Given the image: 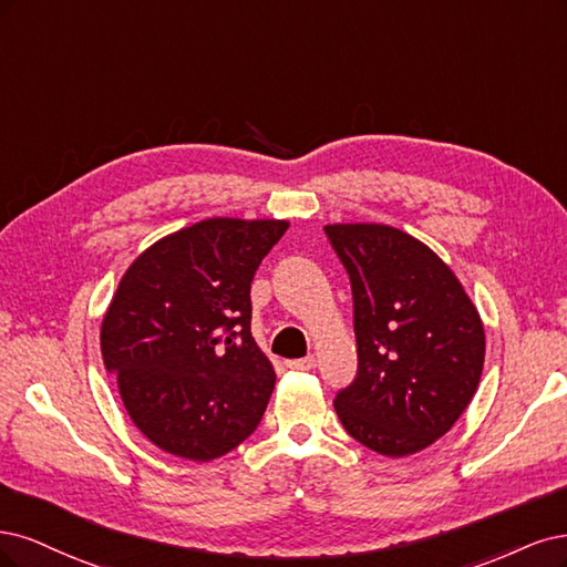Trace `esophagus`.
Masks as SVG:
<instances>
[{"label": "esophagus", "instance_id": "34e87169", "mask_svg": "<svg viewBox=\"0 0 567 567\" xmlns=\"http://www.w3.org/2000/svg\"><path fill=\"white\" fill-rule=\"evenodd\" d=\"M289 370H313L316 368V358L306 355V358H297V360H287Z\"/></svg>", "mask_w": 567, "mask_h": 567}]
</instances>
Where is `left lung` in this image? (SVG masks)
Returning a JSON list of instances; mask_svg holds the SVG:
<instances>
[{
	"label": "left lung",
	"mask_w": 567,
	"mask_h": 567,
	"mask_svg": "<svg viewBox=\"0 0 567 567\" xmlns=\"http://www.w3.org/2000/svg\"><path fill=\"white\" fill-rule=\"evenodd\" d=\"M351 278L358 374L334 410L358 443L408 456L443 437L476 395L485 330L433 249L381 224H330Z\"/></svg>",
	"instance_id": "obj_1"
}]
</instances>
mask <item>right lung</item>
Wrapping results in <instances>:
<instances>
[{
    "instance_id": "obj_1",
    "label": "right lung",
    "mask_w": 567,
    "mask_h": 567,
    "mask_svg": "<svg viewBox=\"0 0 567 567\" xmlns=\"http://www.w3.org/2000/svg\"><path fill=\"white\" fill-rule=\"evenodd\" d=\"M287 228L280 218H205L126 268L101 353L126 414L159 450L209 462L257 431L276 370L251 337L249 289Z\"/></svg>"
}]
</instances>
